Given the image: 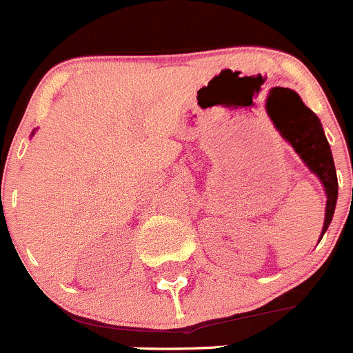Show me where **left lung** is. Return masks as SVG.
Returning <instances> with one entry per match:
<instances>
[{"mask_svg": "<svg viewBox=\"0 0 353 353\" xmlns=\"http://www.w3.org/2000/svg\"><path fill=\"white\" fill-rule=\"evenodd\" d=\"M297 97V95H295ZM299 108L286 118L285 125L279 127L283 138L292 145V148L301 155L304 164L316 174L327 194L325 221H323L322 236L327 232L336 201H338V176H336L334 159L330 154V146L323 134L322 123L310 108H305L297 97Z\"/></svg>", "mask_w": 353, "mask_h": 353, "instance_id": "8db88e82", "label": "left lung"}]
</instances>
